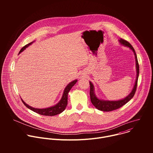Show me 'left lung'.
<instances>
[{"label":"left lung","mask_w":153,"mask_h":153,"mask_svg":"<svg viewBox=\"0 0 153 153\" xmlns=\"http://www.w3.org/2000/svg\"><path fill=\"white\" fill-rule=\"evenodd\" d=\"M119 41L121 45L129 48L134 53L135 59H136V73H137L135 83L133 88V90H131V92L125 98L119 100H102L99 99L96 96L94 93V86L92 83V82H90V99H91V103L97 109V110L100 111L107 112V111H111L117 110V109L122 107V106H123L125 104H126L127 102H128L133 97L136 91L138 77L139 75V65L138 63V60H137V57L136 51L133 48V47H132V45L126 40L122 39H120Z\"/></svg>","instance_id":"obj_1"}]
</instances>
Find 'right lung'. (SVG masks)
<instances>
[{
    "mask_svg": "<svg viewBox=\"0 0 153 153\" xmlns=\"http://www.w3.org/2000/svg\"><path fill=\"white\" fill-rule=\"evenodd\" d=\"M34 42H32L26 45L25 46H24L22 48L19 52V54L22 52L24 50L26 49V48L28 47L30 45H31L32 43ZM77 80H74L73 81H72L71 82H70V83H68L67 85V86L65 87V88L63 91V95L62 97L60 99V100L55 105L49 107V108H43V109H39V108H33L30 105H28V104H27L22 99H21L22 102L24 103V104L29 109H30L31 110L33 111L35 113H37L39 114L43 115V116H56L57 115L61 113H62L65 109L66 108V106L67 105L68 103V94L69 91L71 90V89L72 88V87L76 84V83L77 82Z\"/></svg>",
    "mask_w": 153,
    "mask_h": 153,
    "instance_id": "right-lung-1",
    "label": "right lung"
}]
</instances>
